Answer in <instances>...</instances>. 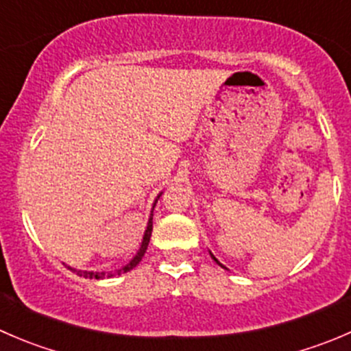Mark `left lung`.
Here are the masks:
<instances>
[{"mask_svg":"<svg viewBox=\"0 0 351 351\" xmlns=\"http://www.w3.org/2000/svg\"><path fill=\"white\" fill-rule=\"evenodd\" d=\"M210 256H212V258H214V254H210ZM214 260H215V258H214ZM215 261H217V260H215ZM217 263H219V261H217Z\"/></svg>","mask_w":351,"mask_h":351,"instance_id":"left-lung-1","label":"left lung"}]
</instances>
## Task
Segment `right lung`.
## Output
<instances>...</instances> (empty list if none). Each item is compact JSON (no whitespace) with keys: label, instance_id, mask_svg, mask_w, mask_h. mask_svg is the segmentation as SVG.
I'll return each mask as SVG.
<instances>
[{"label":"right lung","instance_id":"add662e5","mask_svg":"<svg viewBox=\"0 0 351 351\" xmlns=\"http://www.w3.org/2000/svg\"><path fill=\"white\" fill-rule=\"evenodd\" d=\"M158 198H159V195H158ZM158 198H156V202H158ZM156 202H154V205H156ZM153 208H154V207H153ZM151 232H153V214H151L149 222H147V229H146V232H144L143 243H141V247H139V251H137V254L132 258V260L129 261V263L125 265V267L119 268V270L110 271V274H105V271H81V270H74V268H69V270L74 271V274H76V275H80V277H84V278H105V277H113V275L125 274V271L132 270V268L136 267V265L139 263L141 260H143L144 253H146V250H147V244H149Z\"/></svg>","mask_w":351,"mask_h":351}]
</instances>
